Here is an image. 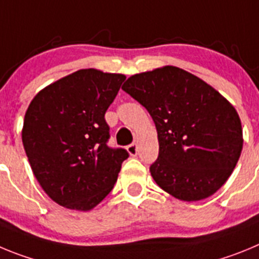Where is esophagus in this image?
<instances>
[{"label": "esophagus", "mask_w": 259, "mask_h": 259, "mask_svg": "<svg viewBox=\"0 0 259 259\" xmlns=\"http://www.w3.org/2000/svg\"><path fill=\"white\" fill-rule=\"evenodd\" d=\"M127 152L130 153V154L134 157V155L137 154V145L136 144H130V145L127 146Z\"/></svg>", "instance_id": "34e87169"}]
</instances>
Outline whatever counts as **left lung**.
<instances>
[{
    "mask_svg": "<svg viewBox=\"0 0 259 259\" xmlns=\"http://www.w3.org/2000/svg\"><path fill=\"white\" fill-rule=\"evenodd\" d=\"M122 89L154 120L159 154L150 174L164 192L192 202L227 182L244 140L236 109L218 91L175 66L132 75Z\"/></svg>",
    "mask_w": 259,
    "mask_h": 259,
    "instance_id": "1",
    "label": "left lung"
}]
</instances>
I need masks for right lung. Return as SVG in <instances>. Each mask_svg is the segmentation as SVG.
<instances>
[{"label":"right lung","mask_w":259,"mask_h":259,"mask_svg":"<svg viewBox=\"0 0 259 259\" xmlns=\"http://www.w3.org/2000/svg\"><path fill=\"white\" fill-rule=\"evenodd\" d=\"M122 74L85 68L33 97L22 140L45 193L61 206L89 211L111 192L127 150L107 146L105 113L124 81Z\"/></svg>","instance_id":"obj_1"}]
</instances>
